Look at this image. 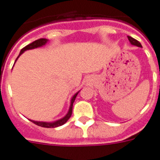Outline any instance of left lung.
<instances>
[{
    "mask_svg": "<svg viewBox=\"0 0 160 160\" xmlns=\"http://www.w3.org/2000/svg\"><path fill=\"white\" fill-rule=\"evenodd\" d=\"M128 41H129V42L131 43L132 45H136V46L138 47H142V45H141V43L139 42V41H137V40H135L134 38H132V37H128Z\"/></svg>",
    "mask_w": 160,
    "mask_h": 160,
    "instance_id": "left-lung-1",
    "label": "left lung"
}]
</instances>
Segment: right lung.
Here are the masks:
<instances>
[{"mask_svg":"<svg viewBox=\"0 0 160 160\" xmlns=\"http://www.w3.org/2000/svg\"><path fill=\"white\" fill-rule=\"evenodd\" d=\"M47 42H48V40H47V39L41 38V39H39V40H37V41H33L32 43H31V44L28 45L27 46L24 47L23 49H21V51H20V53H19V55H18V58H16L15 62L17 61V59H18V58H19L20 55L22 54L24 51L28 50V49H35V48H38V47H41V46H43V45H45ZM79 92H80V91H79ZM79 92H76V94L72 97V100H71V105H70L69 111H68V114H67V115H66L63 118H62V119H58V120H57V121L51 122V123H49V122L34 121V120H31V119L30 120L32 122V123H34L35 124H37V125H38V126H41V127H44V128H56V127H58V126L63 125L64 123H65L66 122L68 121V119H70L71 115H72L73 103H74V102H75V99H76V96H77V94L79 93Z\"/></svg>","mask_w":160,"mask_h":160,"instance_id":"right-lung-1","label":"right lung"}]
</instances>
